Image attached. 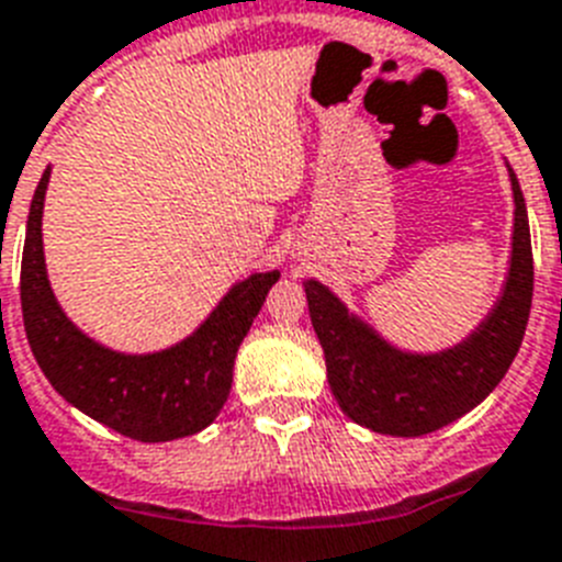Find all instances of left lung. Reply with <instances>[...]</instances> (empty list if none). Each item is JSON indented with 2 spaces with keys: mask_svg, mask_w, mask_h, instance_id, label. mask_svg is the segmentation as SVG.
<instances>
[{
  "mask_svg": "<svg viewBox=\"0 0 562 562\" xmlns=\"http://www.w3.org/2000/svg\"><path fill=\"white\" fill-rule=\"evenodd\" d=\"M514 192L512 263L503 295L465 341L442 353H405L347 313L318 281H304L310 322L322 341L327 382L338 407L356 425L387 437H425L476 407L499 384L526 336L535 258L526 198L508 169Z\"/></svg>",
  "mask_w": 562,
  "mask_h": 562,
  "instance_id": "8db88e82",
  "label": "left lung"
}]
</instances>
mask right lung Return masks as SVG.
<instances>
[{
  "mask_svg": "<svg viewBox=\"0 0 562 562\" xmlns=\"http://www.w3.org/2000/svg\"><path fill=\"white\" fill-rule=\"evenodd\" d=\"M48 180L45 169L27 212L20 281L27 345L45 379L68 405L137 442H169L212 425L229 396L240 341L281 272L238 281L206 322L169 350L146 356L109 350L77 330L50 292L42 252Z\"/></svg>",
  "mask_w": 562,
  "mask_h": 562,
  "instance_id": "obj_1",
  "label": "right lung"
}]
</instances>
